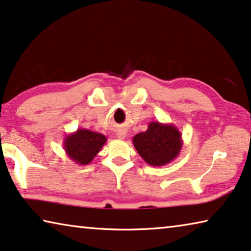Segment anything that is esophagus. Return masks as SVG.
<instances>
[{
    "instance_id": "1",
    "label": "esophagus",
    "mask_w": 251,
    "mask_h": 251,
    "mask_svg": "<svg viewBox=\"0 0 251 251\" xmlns=\"http://www.w3.org/2000/svg\"><path fill=\"white\" fill-rule=\"evenodd\" d=\"M125 136H126L125 133H118V134H117V137L119 138V140H124Z\"/></svg>"
}]
</instances>
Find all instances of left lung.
<instances>
[{
  "label": "left lung",
  "instance_id": "1",
  "mask_svg": "<svg viewBox=\"0 0 251 251\" xmlns=\"http://www.w3.org/2000/svg\"><path fill=\"white\" fill-rule=\"evenodd\" d=\"M133 144L147 164L164 166L180 154L183 146L182 134L173 124L151 122L145 132L133 137Z\"/></svg>",
  "mask_w": 251,
  "mask_h": 251
}]
</instances>
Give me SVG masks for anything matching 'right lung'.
Masks as SVG:
<instances>
[{"label": "right lung", "instance_id": "1", "mask_svg": "<svg viewBox=\"0 0 251 251\" xmlns=\"http://www.w3.org/2000/svg\"><path fill=\"white\" fill-rule=\"evenodd\" d=\"M107 142L105 135L93 130L78 128L63 140V149L70 160L79 165H87L100 152Z\"/></svg>", "mask_w": 251, "mask_h": 251}]
</instances>
